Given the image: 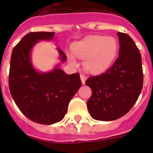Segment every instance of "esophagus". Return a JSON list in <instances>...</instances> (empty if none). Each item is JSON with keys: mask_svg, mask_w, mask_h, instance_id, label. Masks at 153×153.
I'll return each mask as SVG.
<instances>
[{"mask_svg": "<svg viewBox=\"0 0 153 153\" xmlns=\"http://www.w3.org/2000/svg\"><path fill=\"white\" fill-rule=\"evenodd\" d=\"M80 79H81V81H82V83L83 84H84L85 83V81H86L87 79V76L86 75H84V74H80Z\"/></svg>", "mask_w": 153, "mask_h": 153, "instance_id": "1", "label": "esophagus"}]
</instances>
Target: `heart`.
<instances>
[{
  "instance_id": "heart-1",
  "label": "heart",
  "mask_w": 153,
  "mask_h": 153,
  "mask_svg": "<svg viewBox=\"0 0 153 153\" xmlns=\"http://www.w3.org/2000/svg\"><path fill=\"white\" fill-rule=\"evenodd\" d=\"M118 45L111 37L93 36L74 44L73 53L78 58L84 60V67L93 73H99L107 69L114 60ZM71 64L75 65L76 60L70 56Z\"/></svg>"
}]
</instances>
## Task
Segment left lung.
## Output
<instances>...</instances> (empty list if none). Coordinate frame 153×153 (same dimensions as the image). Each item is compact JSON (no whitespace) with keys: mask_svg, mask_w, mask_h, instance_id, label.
<instances>
[{"mask_svg":"<svg viewBox=\"0 0 153 153\" xmlns=\"http://www.w3.org/2000/svg\"><path fill=\"white\" fill-rule=\"evenodd\" d=\"M119 56L106 72L86 80L92 96L87 102L95 120L111 121L128 113L141 93L143 83L141 54L129 36L117 33Z\"/></svg>","mask_w":153,"mask_h":153,"instance_id":"8db88e82","label":"left lung"}]
</instances>
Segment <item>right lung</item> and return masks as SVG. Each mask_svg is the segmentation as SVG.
Returning a JSON list of instances; mask_svg holds the SVG:
<instances>
[{"label": "right lung", "mask_w": 153, "mask_h": 153, "mask_svg": "<svg viewBox=\"0 0 153 153\" xmlns=\"http://www.w3.org/2000/svg\"><path fill=\"white\" fill-rule=\"evenodd\" d=\"M54 34V32L29 33L14 47L10 58L9 88L12 97L27 118L42 125L60 121L82 85L79 73L67 74L57 67L50 73H38L33 69L32 48L38 41L52 39ZM57 50L65 61V54Z\"/></svg>", "instance_id": "add662e5"}]
</instances>
